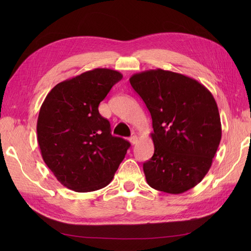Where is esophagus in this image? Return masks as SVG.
Masks as SVG:
<instances>
[{
  "instance_id": "esophagus-1",
  "label": "esophagus",
  "mask_w": 251,
  "mask_h": 251,
  "mask_svg": "<svg viewBox=\"0 0 251 251\" xmlns=\"http://www.w3.org/2000/svg\"><path fill=\"white\" fill-rule=\"evenodd\" d=\"M128 140H129L130 143H132V145H135V143L138 141V137L136 135L135 136H131Z\"/></svg>"
}]
</instances>
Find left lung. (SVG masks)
Instances as JSON below:
<instances>
[{"mask_svg": "<svg viewBox=\"0 0 251 251\" xmlns=\"http://www.w3.org/2000/svg\"><path fill=\"white\" fill-rule=\"evenodd\" d=\"M152 117L154 154L143 163L151 188L180 194L210 169L221 140L214 96L196 79L172 71L148 70L129 78Z\"/></svg>", "mask_w": 251, "mask_h": 251, "instance_id": "obj_1", "label": "left lung"}]
</instances>
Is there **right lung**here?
<instances>
[{
  "instance_id": "obj_1",
  "label": "right lung",
  "mask_w": 251,
  "mask_h": 251,
  "mask_svg": "<svg viewBox=\"0 0 251 251\" xmlns=\"http://www.w3.org/2000/svg\"><path fill=\"white\" fill-rule=\"evenodd\" d=\"M122 73L97 68L66 79L47 94L37 117L43 161L59 182L75 192L108 185L130 147L111 135L98 106Z\"/></svg>"
}]
</instances>
